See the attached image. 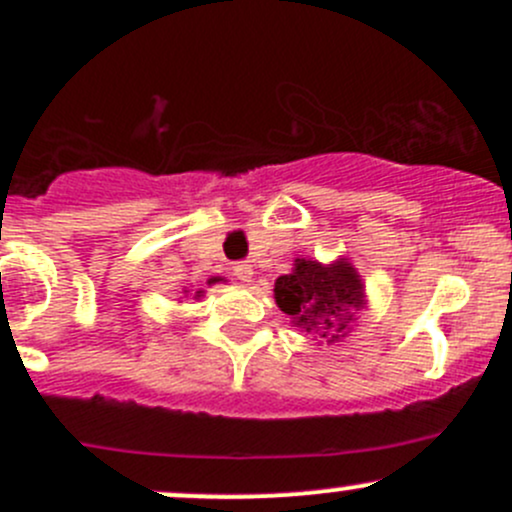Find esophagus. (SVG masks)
Segmentation results:
<instances>
[{
    "label": "esophagus",
    "instance_id": "1",
    "mask_svg": "<svg viewBox=\"0 0 512 512\" xmlns=\"http://www.w3.org/2000/svg\"><path fill=\"white\" fill-rule=\"evenodd\" d=\"M232 275H235L240 282H250L252 280V267L247 265V262H235V265H232Z\"/></svg>",
    "mask_w": 512,
    "mask_h": 512
}]
</instances>
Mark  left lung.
Masks as SVG:
<instances>
[{
	"instance_id": "left-lung-1",
	"label": "left lung",
	"mask_w": 512,
	"mask_h": 512,
	"mask_svg": "<svg viewBox=\"0 0 512 512\" xmlns=\"http://www.w3.org/2000/svg\"><path fill=\"white\" fill-rule=\"evenodd\" d=\"M277 307L294 327L334 342L344 337L356 309L364 307V285L349 262L324 267L314 260H294L292 275L275 282Z\"/></svg>"
}]
</instances>
